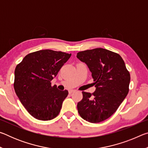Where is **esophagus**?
I'll return each mask as SVG.
<instances>
[{
  "instance_id": "1",
  "label": "esophagus",
  "mask_w": 148,
  "mask_h": 148,
  "mask_svg": "<svg viewBox=\"0 0 148 148\" xmlns=\"http://www.w3.org/2000/svg\"><path fill=\"white\" fill-rule=\"evenodd\" d=\"M74 91H75V90H74V89H71V90H69V94H72V92H74Z\"/></svg>"
}]
</instances>
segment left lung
<instances>
[{"label":"left lung","instance_id":"left-lung-1","mask_svg":"<svg viewBox=\"0 0 148 148\" xmlns=\"http://www.w3.org/2000/svg\"><path fill=\"white\" fill-rule=\"evenodd\" d=\"M76 57L87 65L96 87L92 93L82 91L78 113L90 123L103 121L116 112L128 94L129 72L118 53L106 49L79 51Z\"/></svg>","mask_w":148,"mask_h":148}]
</instances>
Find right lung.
<instances>
[{"label":"right lung","mask_w":148,"mask_h":148,"mask_svg":"<svg viewBox=\"0 0 148 148\" xmlns=\"http://www.w3.org/2000/svg\"><path fill=\"white\" fill-rule=\"evenodd\" d=\"M71 54L51 49L29 53L15 69L14 87L17 96L32 117L42 121L58 116L69 92L60 91L51 81Z\"/></svg>","instance_id":"add662e5"}]
</instances>
